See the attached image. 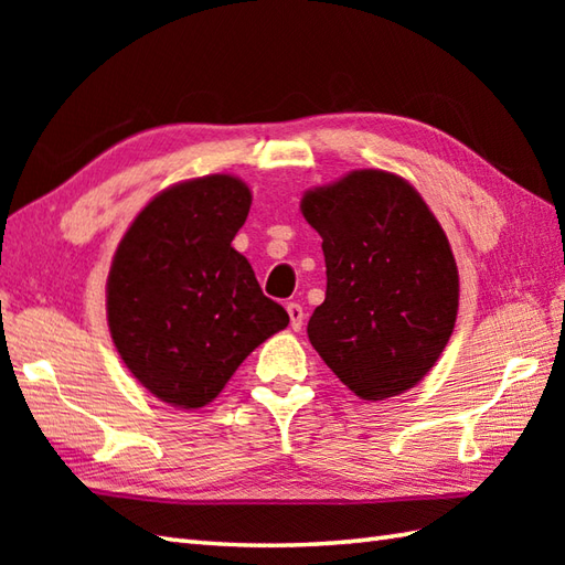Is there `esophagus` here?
Instances as JSON below:
<instances>
[{"instance_id":"esophagus-1","label":"esophagus","mask_w":565,"mask_h":565,"mask_svg":"<svg viewBox=\"0 0 565 565\" xmlns=\"http://www.w3.org/2000/svg\"><path fill=\"white\" fill-rule=\"evenodd\" d=\"M286 310H289L291 328H294V330H301V328H303V318H306V313H303V306L294 301V303L286 306Z\"/></svg>"}]
</instances>
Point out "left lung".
I'll use <instances>...</instances> for the list:
<instances>
[{
  "label": "left lung",
  "instance_id": "left-lung-1",
  "mask_svg": "<svg viewBox=\"0 0 565 565\" xmlns=\"http://www.w3.org/2000/svg\"><path fill=\"white\" fill-rule=\"evenodd\" d=\"M328 291L308 340L364 401L398 395L435 366L459 310L449 239L423 196L391 172L356 170L308 191Z\"/></svg>",
  "mask_w": 565,
  "mask_h": 565
}]
</instances>
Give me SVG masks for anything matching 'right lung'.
<instances>
[{
    "mask_svg": "<svg viewBox=\"0 0 565 565\" xmlns=\"http://www.w3.org/2000/svg\"><path fill=\"white\" fill-rule=\"evenodd\" d=\"M249 189L211 174L154 196L128 227L109 271L106 310L118 354L160 401L201 407L289 313L262 294L233 237Z\"/></svg>",
    "mask_w": 565,
    "mask_h": 565,
    "instance_id": "obj_1",
    "label": "right lung"
}]
</instances>
